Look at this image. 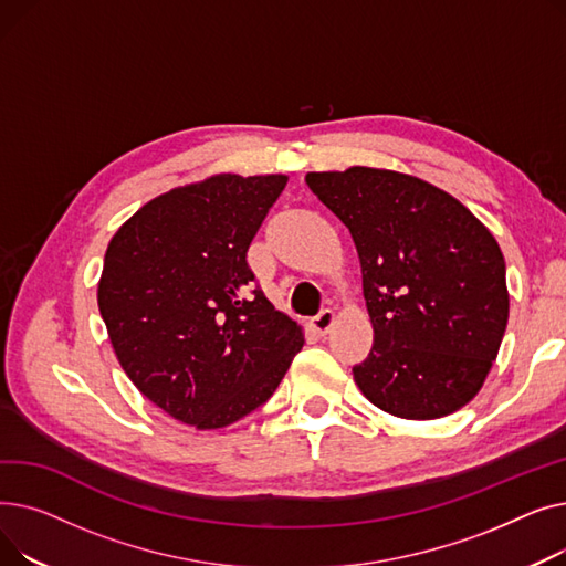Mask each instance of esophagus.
<instances>
[{"instance_id":"esophagus-1","label":"esophagus","mask_w":566,"mask_h":566,"mask_svg":"<svg viewBox=\"0 0 566 566\" xmlns=\"http://www.w3.org/2000/svg\"><path fill=\"white\" fill-rule=\"evenodd\" d=\"M333 323H335V312H333V310H321V312L312 318V328H314V333L325 335V333H328V331L333 328Z\"/></svg>"}]
</instances>
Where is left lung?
Here are the masks:
<instances>
[{
    "mask_svg": "<svg viewBox=\"0 0 566 566\" xmlns=\"http://www.w3.org/2000/svg\"><path fill=\"white\" fill-rule=\"evenodd\" d=\"M310 190L348 227L374 325L363 395L403 420L463 408L486 380L510 318L493 233L444 190L408 174L312 171Z\"/></svg>",
    "mask_w": 566,
    "mask_h": 566,
    "instance_id": "8db88e82",
    "label": "left lung"
}]
</instances>
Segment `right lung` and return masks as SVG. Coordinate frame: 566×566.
<instances>
[{"label":"right lung","instance_id":"obj_1","mask_svg":"<svg viewBox=\"0 0 566 566\" xmlns=\"http://www.w3.org/2000/svg\"><path fill=\"white\" fill-rule=\"evenodd\" d=\"M289 178L218 174L148 203L107 245L98 310L137 390L197 429L273 397L305 344L254 286L248 248Z\"/></svg>","mask_w":566,"mask_h":566}]
</instances>
